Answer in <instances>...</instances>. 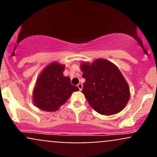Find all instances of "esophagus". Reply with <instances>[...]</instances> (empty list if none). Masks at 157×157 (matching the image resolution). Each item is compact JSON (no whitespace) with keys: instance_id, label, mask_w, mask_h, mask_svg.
<instances>
[{"instance_id":"1","label":"esophagus","mask_w":157,"mask_h":157,"mask_svg":"<svg viewBox=\"0 0 157 157\" xmlns=\"http://www.w3.org/2000/svg\"><path fill=\"white\" fill-rule=\"evenodd\" d=\"M77 87H78L79 90H80V91H81L82 89H83V84H82V83H79L78 85H77Z\"/></svg>"}]
</instances>
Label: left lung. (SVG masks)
<instances>
[{"instance_id":"1","label":"left lung","mask_w":157,"mask_h":157,"mask_svg":"<svg viewBox=\"0 0 157 157\" xmlns=\"http://www.w3.org/2000/svg\"><path fill=\"white\" fill-rule=\"evenodd\" d=\"M83 83L82 92L94 110L102 115H113L126 107L130 97L129 87L114 64L98 59L92 64L80 65Z\"/></svg>"}]
</instances>
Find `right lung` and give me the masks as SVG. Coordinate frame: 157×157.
<instances>
[{
	"instance_id": "right-lung-1",
	"label": "right lung",
	"mask_w": 157,
	"mask_h": 157,
	"mask_svg": "<svg viewBox=\"0 0 157 157\" xmlns=\"http://www.w3.org/2000/svg\"><path fill=\"white\" fill-rule=\"evenodd\" d=\"M65 66L52 62L43 70L37 78L33 91V102L44 111H56L67 101L78 87L71 83V79L65 77Z\"/></svg>"
}]
</instances>
